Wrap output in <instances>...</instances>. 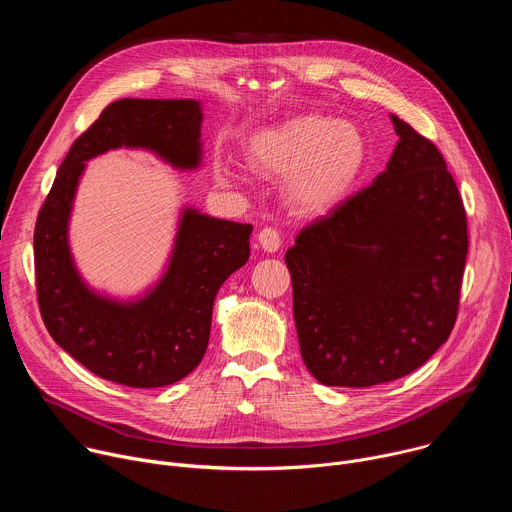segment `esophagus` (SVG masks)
Wrapping results in <instances>:
<instances>
[{
	"label": "esophagus",
	"mask_w": 512,
	"mask_h": 512,
	"mask_svg": "<svg viewBox=\"0 0 512 512\" xmlns=\"http://www.w3.org/2000/svg\"><path fill=\"white\" fill-rule=\"evenodd\" d=\"M257 241H259L261 249L267 251V253H275V251L281 247V237H279V233H277L275 229H271V227H265V229L257 235Z\"/></svg>",
	"instance_id": "obj_1"
}]
</instances>
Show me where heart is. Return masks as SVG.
I'll return each mask as SVG.
<instances>
[{"label": "heart", "mask_w": 512, "mask_h": 512, "mask_svg": "<svg viewBox=\"0 0 512 512\" xmlns=\"http://www.w3.org/2000/svg\"><path fill=\"white\" fill-rule=\"evenodd\" d=\"M247 158L257 174L285 182V198L296 210L328 214L367 170L369 141L354 123L304 113L253 133Z\"/></svg>", "instance_id": "heart-1"}]
</instances>
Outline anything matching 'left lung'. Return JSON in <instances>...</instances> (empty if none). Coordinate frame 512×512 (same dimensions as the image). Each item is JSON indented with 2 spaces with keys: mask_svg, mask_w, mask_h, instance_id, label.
I'll return each mask as SVG.
<instances>
[{
  "mask_svg": "<svg viewBox=\"0 0 512 512\" xmlns=\"http://www.w3.org/2000/svg\"><path fill=\"white\" fill-rule=\"evenodd\" d=\"M391 121L399 141L387 170L285 253L302 358L328 387L413 373L458 316L468 255L458 186L427 137Z\"/></svg>",
  "mask_w": 512,
  "mask_h": 512,
  "instance_id": "8db88e82",
  "label": "left lung"
}]
</instances>
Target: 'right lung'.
<instances>
[{
  "label": "right lung",
  "mask_w": 512,
  "mask_h": 512,
  "mask_svg": "<svg viewBox=\"0 0 512 512\" xmlns=\"http://www.w3.org/2000/svg\"><path fill=\"white\" fill-rule=\"evenodd\" d=\"M202 107L194 99H119L75 141L34 229L42 320L72 358L101 379L154 389L190 375L204 356L216 291L249 259L253 227L184 208L162 279L137 300L93 291L68 247V218L85 162L117 148L150 150L180 170L202 162Z\"/></svg>",
  "instance_id": "1"
}]
</instances>
